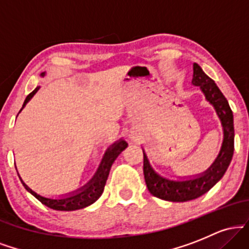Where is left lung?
<instances>
[{
  "label": "left lung",
  "mask_w": 249,
  "mask_h": 249,
  "mask_svg": "<svg viewBox=\"0 0 249 249\" xmlns=\"http://www.w3.org/2000/svg\"><path fill=\"white\" fill-rule=\"evenodd\" d=\"M192 83L196 87H200L207 101L215 108L224 127L225 138L218 158L212 166L208 168V171L198 178L185 180V181H173L158 176L150 166L147 157L144 153V178L147 190L153 196L167 201H188L199 198L202 194L208 192L224 177L233 158L234 122L233 112L227 99L222 95L213 79L210 78L196 63L193 64Z\"/></svg>",
  "instance_id": "obj_1"
}]
</instances>
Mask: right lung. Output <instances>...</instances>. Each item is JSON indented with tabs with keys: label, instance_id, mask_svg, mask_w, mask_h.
Segmentation results:
<instances>
[{
	"label": "right lung",
	"instance_id": "1",
	"mask_svg": "<svg viewBox=\"0 0 249 249\" xmlns=\"http://www.w3.org/2000/svg\"><path fill=\"white\" fill-rule=\"evenodd\" d=\"M42 76H44V72L42 73ZM38 89L39 88H36L33 92L27 96L22 108H23L24 105L30 101L31 97L38 91ZM126 147H127V142L125 141H119L118 142H116L115 145H112V147L105 153L104 159H103V161L101 162V166H99L98 171H97V173L95 174V177L90 180L89 185H87L85 187H83L82 190H79V192L72 194V196H69L68 198H61V199L44 198V196L35 193L31 188L28 187L22 179L21 181L28 192H30L36 199H38L43 205H45V206H48L49 208H53V210H56V211L81 210V208L90 206L91 204H93V202H95L96 200L102 196L113 161H115L117 157L122 153V151H124Z\"/></svg>",
	"mask_w": 249,
	"mask_h": 249
}]
</instances>
